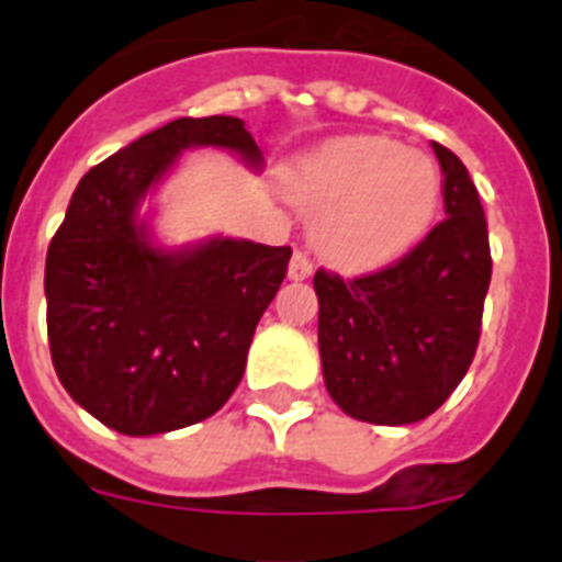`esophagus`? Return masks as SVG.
I'll use <instances>...</instances> for the list:
<instances>
[{"label":"esophagus","instance_id":"1","mask_svg":"<svg viewBox=\"0 0 562 562\" xmlns=\"http://www.w3.org/2000/svg\"><path fill=\"white\" fill-rule=\"evenodd\" d=\"M290 281H304V278L312 276V261L306 252L295 250L292 252V261H290V270H286Z\"/></svg>","mask_w":562,"mask_h":562}]
</instances>
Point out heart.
Wrapping results in <instances>:
<instances>
[{"label":"heart","instance_id":"1","mask_svg":"<svg viewBox=\"0 0 562 562\" xmlns=\"http://www.w3.org/2000/svg\"><path fill=\"white\" fill-rule=\"evenodd\" d=\"M441 171L430 154L385 134H342L301 154L284 191L315 216L312 245L342 272H374L408 256L434 227Z\"/></svg>","mask_w":562,"mask_h":562}]
</instances>
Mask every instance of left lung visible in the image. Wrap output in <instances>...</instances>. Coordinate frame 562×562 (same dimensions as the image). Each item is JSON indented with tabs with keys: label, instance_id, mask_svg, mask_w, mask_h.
I'll return each mask as SVG.
<instances>
[{
	"label": "left lung",
	"instance_id": "left-lung-1",
	"mask_svg": "<svg viewBox=\"0 0 562 562\" xmlns=\"http://www.w3.org/2000/svg\"><path fill=\"white\" fill-rule=\"evenodd\" d=\"M445 216L396 265L342 281L315 272L326 391L349 416L411 425L448 400L475 357L493 276L484 207L464 162L434 143Z\"/></svg>",
	"mask_w": 562,
	"mask_h": 562
}]
</instances>
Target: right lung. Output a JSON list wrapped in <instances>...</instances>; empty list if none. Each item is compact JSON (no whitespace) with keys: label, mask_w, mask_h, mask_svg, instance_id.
Here are the masks:
<instances>
[{"label":"right lung","mask_w":562,"mask_h":562,"mask_svg":"<svg viewBox=\"0 0 562 562\" xmlns=\"http://www.w3.org/2000/svg\"><path fill=\"white\" fill-rule=\"evenodd\" d=\"M196 146L227 148L256 171L265 162L245 121L180 117L89 168L49 241L53 366L67 394L117 434H168L216 414L290 265V247L245 238L154 245L140 202Z\"/></svg>","instance_id":"1"}]
</instances>
